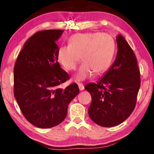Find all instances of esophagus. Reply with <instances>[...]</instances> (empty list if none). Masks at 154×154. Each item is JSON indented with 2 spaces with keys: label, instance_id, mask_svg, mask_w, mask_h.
Returning a JSON list of instances; mask_svg holds the SVG:
<instances>
[{
  "label": "esophagus",
  "instance_id": "1",
  "mask_svg": "<svg viewBox=\"0 0 154 154\" xmlns=\"http://www.w3.org/2000/svg\"><path fill=\"white\" fill-rule=\"evenodd\" d=\"M77 85H78V86H79V88L81 91L84 89V85H83L82 83H78Z\"/></svg>",
  "mask_w": 154,
  "mask_h": 154
}]
</instances>
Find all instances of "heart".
<instances>
[{"instance_id":"heart-1","label":"heart","mask_w":154,"mask_h":154,"mask_svg":"<svg viewBox=\"0 0 154 154\" xmlns=\"http://www.w3.org/2000/svg\"><path fill=\"white\" fill-rule=\"evenodd\" d=\"M69 45L58 50V59L66 71L75 70L81 56L83 61L75 78L83 80L93 72L100 74L111 66L115 53L113 38L108 34L87 32L75 34L69 39Z\"/></svg>"}]
</instances>
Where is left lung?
<instances>
[{
	"label": "left lung",
	"instance_id": "1",
	"mask_svg": "<svg viewBox=\"0 0 154 154\" xmlns=\"http://www.w3.org/2000/svg\"><path fill=\"white\" fill-rule=\"evenodd\" d=\"M116 41L118 49L113 65L97 82L85 86L92 96L90 118L103 127L118 126L128 118L136 106L140 85V71L133 51L122 35Z\"/></svg>",
	"mask_w": 154,
	"mask_h": 154
}]
</instances>
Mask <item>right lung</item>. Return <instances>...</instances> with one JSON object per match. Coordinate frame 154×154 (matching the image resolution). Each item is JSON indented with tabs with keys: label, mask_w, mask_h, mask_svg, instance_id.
Masks as SVG:
<instances>
[{
	"label": "right lung",
	"mask_w": 154,
	"mask_h": 154,
	"mask_svg": "<svg viewBox=\"0 0 154 154\" xmlns=\"http://www.w3.org/2000/svg\"><path fill=\"white\" fill-rule=\"evenodd\" d=\"M63 30H41L30 36L14 66V92L23 116L40 128L56 126L66 118L68 106L79 92L77 83L59 87L70 79L58 62L56 41Z\"/></svg>",
	"instance_id": "1"
}]
</instances>
